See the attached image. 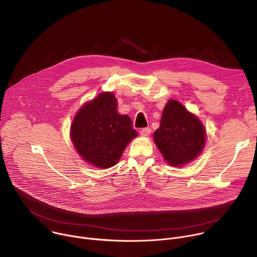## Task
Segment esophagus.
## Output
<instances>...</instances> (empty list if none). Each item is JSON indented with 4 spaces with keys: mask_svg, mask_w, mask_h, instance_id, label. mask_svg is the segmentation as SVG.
<instances>
[{
    "mask_svg": "<svg viewBox=\"0 0 257 257\" xmlns=\"http://www.w3.org/2000/svg\"><path fill=\"white\" fill-rule=\"evenodd\" d=\"M152 133V129L150 127H146V128H142L140 131V134L142 136H149Z\"/></svg>",
    "mask_w": 257,
    "mask_h": 257,
    "instance_id": "esophagus-1",
    "label": "esophagus"
}]
</instances>
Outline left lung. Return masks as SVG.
Here are the masks:
<instances>
[{"instance_id":"8db88e82","label":"left lung","mask_w":257,"mask_h":257,"mask_svg":"<svg viewBox=\"0 0 257 257\" xmlns=\"http://www.w3.org/2000/svg\"><path fill=\"white\" fill-rule=\"evenodd\" d=\"M155 142L171 166H182L201 153L205 132L201 122L177 100H169L163 111Z\"/></svg>"}]
</instances>
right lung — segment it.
<instances>
[{"instance_id": "add662e5", "label": "right lung", "mask_w": 257, "mask_h": 257, "mask_svg": "<svg viewBox=\"0 0 257 257\" xmlns=\"http://www.w3.org/2000/svg\"><path fill=\"white\" fill-rule=\"evenodd\" d=\"M112 92L100 93L84 104L73 120L71 139L78 154L97 168H109L120 160L127 144L137 136L127 115L117 112Z\"/></svg>"}]
</instances>
